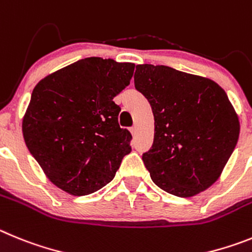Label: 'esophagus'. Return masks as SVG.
<instances>
[{
  "label": "esophagus",
  "mask_w": 252,
  "mask_h": 252,
  "mask_svg": "<svg viewBox=\"0 0 252 252\" xmlns=\"http://www.w3.org/2000/svg\"><path fill=\"white\" fill-rule=\"evenodd\" d=\"M129 130H130V133H131V134L134 135V134H135V131H137V126H130V129H129Z\"/></svg>",
  "instance_id": "esophagus-1"
}]
</instances>
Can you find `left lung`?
Returning <instances> with one entry per match:
<instances>
[{
	"instance_id": "left-lung-1",
	"label": "left lung",
	"mask_w": 252,
	"mask_h": 252,
	"mask_svg": "<svg viewBox=\"0 0 252 252\" xmlns=\"http://www.w3.org/2000/svg\"><path fill=\"white\" fill-rule=\"evenodd\" d=\"M135 89L149 101L154 140L143 162L163 191L192 197L219 180L240 123L219 84L164 65H137Z\"/></svg>"
}]
</instances>
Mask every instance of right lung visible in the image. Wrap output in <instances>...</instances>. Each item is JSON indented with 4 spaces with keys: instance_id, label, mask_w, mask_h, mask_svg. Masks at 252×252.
<instances>
[{
    "instance_id": "1",
    "label": "right lung",
    "mask_w": 252,
    "mask_h": 252,
    "mask_svg": "<svg viewBox=\"0 0 252 252\" xmlns=\"http://www.w3.org/2000/svg\"><path fill=\"white\" fill-rule=\"evenodd\" d=\"M134 64L87 58L38 81L22 121L27 148L46 177L74 196L98 191L114 178L131 134L121 128L117 96Z\"/></svg>"
}]
</instances>
